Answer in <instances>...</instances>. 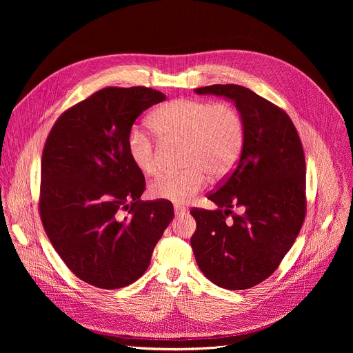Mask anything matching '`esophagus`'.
<instances>
[{
    "label": "esophagus",
    "instance_id": "esophagus-1",
    "mask_svg": "<svg viewBox=\"0 0 353 353\" xmlns=\"http://www.w3.org/2000/svg\"><path fill=\"white\" fill-rule=\"evenodd\" d=\"M185 212V208L181 205H174V214L176 215H183Z\"/></svg>",
    "mask_w": 353,
    "mask_h": 353
}]
</instances>
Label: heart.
<instances>
[{
    "label": "heart",
    "instance_id": "obj_1",
    "mask_svg": "<svg viewBox=\"0 0 353 353\" xmlns=\"http://www.w3.org/2000/svg\"><path fill=\"white\" fill-rule=\"evenodd\" d=\"M150 128L159 139L183 141L184 170L163 174L149 185L155 199L185 204L212 180L228 176L236 166L244 145V121L230 103H211L195 97H179L150 114ZM132 165L145 176L158 172L157 138L148 130L132 125L125 138Z\"/></svg>",
    "mask_w": 353,
    "mask_h": 353
}]
</instances>
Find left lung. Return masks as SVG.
<instances>
[{"mask_svg": "<svg viewBox=\"0 0 353 353\" xmlns=\"http://www.w3.org/2000/svg\"><path fill=\"white\" fill-rule=\"evenodd\" d=\"M195 92L232 99L245 135L237 165L207 195L218 210H190L196 222L191 247L211 282L229 290L250 289L275 272L303 226V145L288 113L248 88L228 83Z\"/></svg>", "mask_w": 353, "mask_h": 353, "instance_id": "obj_1", "label": "left lung"}]
</instances>
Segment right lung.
I'll list each match as a JSON object with an SVG mask.
<instances>
[{
    "label": "right lung",
    "instance_id": "right-lung-1",
    "mask_svg": "<svg viewBox=\"0 0 353 353\" xmlns=\"http://www.w3.org/2000/svg\"><path fill=\"white\" fill-rule=\"evenodd\" d=\"M165 99L145 86L103 88L67 109L46 139L40 219L64 264L92 286L141 278L173 219L170 201L139 199L145 177L125 148L137 117Z\"/></svg>",
    "mask_w": 353,
    "mask_h": 353
}]
</instances>
